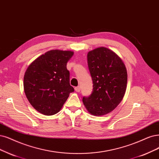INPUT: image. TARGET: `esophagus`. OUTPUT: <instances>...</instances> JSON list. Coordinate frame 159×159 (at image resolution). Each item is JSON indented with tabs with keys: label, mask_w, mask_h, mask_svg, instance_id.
<instances>
[{
	"label": "esophagus",
	"mask_w": 159,
	"mask_h": 159,
	"mask_svg": "<svg viewBox=\"0 0 159 159\" xmlns=\"http://www.w3.org/2000/svg\"><path fill=\"white\" fill-rule=\"evenodd\" d=\"M75 90L76 92H79L80 91V86H76L75 88Z\"/></svg>",
	"instance_id": "34e87169"
}]
</instances>
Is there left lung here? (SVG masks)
Instances as JSON below:
<instances>
[{
  "label": "left lung",
  "instance_id": "obj_1",
  "mask_svg": "<svg viewBox=\"0 0 159 159\" xmlns=\"http://www.w3.org/2000/svg\"><path fill=\"white\" fill-rule=\"evenodd\" d=\"M88 66L93 82V91L83 102L89 112L102 116L110 113L125 96L127 71L120 57L105 47L88 53Z\"/></svg>",
  "mask_w": 159,
  "mask_h": 159
}]
</instances>
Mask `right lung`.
Wrapping results in <instances>:
<instances>
[{
	"label": "right lung",
	"instance_id": "1",
	"mask_svg": "<svg viewBox=\"0 0 159 159\" xmlns=\"http://www.w3.org/2000/svg\"><path fill=\"white\" fill-rule=\"evenodd\" d=\"M73 54L71 51L52 50L39 56L27 69L23 79L25 93L39 113L48 116L56 114L69 93L74 92L67 69Z\"/></svg>",
	"mask_w": 159,
	"mask_h": 159
}]
</instances>
